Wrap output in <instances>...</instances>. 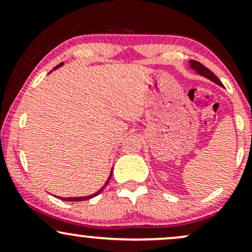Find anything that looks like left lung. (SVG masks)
Masks as SVG:
<instances>
[{"mask_svg": "<svg viewBox=\"0 0 252 252\" xmlns=\"http://www.w3.org/2000/svg\"><path fill=\"white\" fill-rule=\"evenodd\" d=\"M189 67L192 68V70H194L198 74H200V76L207 78V79H210L211 82L216 83L217 85L222 86L221 82L215 76V73H213L212 71H210L207 67H205V66L199 62H195V60H189Z\"/></svg>", "mask_w": 252, "mask_h": 252, "instance_id": "1", "label": "left lung"}]
</instances>
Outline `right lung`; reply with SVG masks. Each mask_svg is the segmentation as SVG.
<instances>
[{"label":"right lung","instance_id":"obj_1","mask_svg":"<svg viewBox=\"0 0 252 252\" xmlns=\"http://www.w3.org/2000/svg\"><path fill=\"white\" fill-rule=\"evenodd\" d=\"M63 63H59V65H58V66H56V67H54V70H57V68H59L60 66H63ZM111 175H112V169H111V172H110V175H109L108 180L105 181V184H104V186H103L102 189H98L96 193H94V194H91V195H86V196H70V198H62V196H59V199H62V200H65V201H84V200H89V199H92V198H94V196L98 195V194H99L100 192H102V190H103L104 189H105V186H106V185L109 184L110 179H111Z\"/></svg>","mask_w":252,"mask_h":252}]
</instances>
